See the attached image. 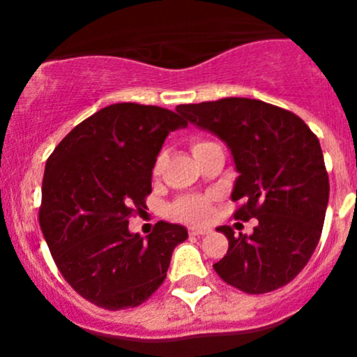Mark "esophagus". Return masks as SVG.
<instances>
[{"instance_id":"esophagus-1","label":"esophagus","mask_w":357,"mask_h":357,"mask_svg":"<svg viewBox=\"0 0 357 357\" xmlns=\"http://www.w3.org/2000/svg\"><path fill=\"white\" fill-rule=\"evenodd\" d=\"M188 231H190V235L200 236V235H207L208 229L207 228H202V226H192V228H190Z\"/></svg>"}]
</instances>
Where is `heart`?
<instances>
[{
  "label": "heart",
  "mask_w": 357,
  "mask_h": 357,
  "mask_svg": "<svg viewBox=\"0 0 357 357\" xmlns=\"http://www.w3.org/2000/svg\"><path fill=\"white\" fill-rule=\"evenodd\" d=\"M205 143L208 142H195L192 143V152L199 150L200 146H204ZM171 214L174 218L185 219V221L190 222H199V221H205V219L211 215V199L208 197H202V195H186L181 197L171 205Z\"/></svg>",
  "instance_id": "b5f03b06"
}]
</instances>
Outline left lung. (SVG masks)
Wrapping results in <instances>:
<instances>
[{
  "label": "left lung",
  "mask_w": 357,
  "mask_h": 357,
  "mask_svg": "<svg viewBox=\"0 0 357 357\" xmlns=\"http://www.w3.org/2000/svg\"><path fill=\"white\" fill-rule=\"evenodd\" d=\"M188 122L231 150L238 172L235 219H257L252 235L219 226L229 247L214 269L245 294H268L304 269L321 236L330 183L319 139L301 117L261 100L178 105Z\"/></svg>",
  "instance_id": "8db88e82"
}]
</instances>
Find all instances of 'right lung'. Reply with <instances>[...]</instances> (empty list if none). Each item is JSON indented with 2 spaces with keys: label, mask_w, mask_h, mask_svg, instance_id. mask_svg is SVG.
<instances>
[{
  "label": "right lung",
  "mask_w": 357,
  "mask_h": 357,
  "mask_svg": "<svg viewBox=\"0 0 357 357\" xmlns=\"http://www.w3.org/2000/svg\"><path fill=\"white\" fill-rule=\"evenodd\" d=\"M176 112L114 103L75 126L46 162L39 226L56 268L86 301L109 311L136 307L167 276L171 255L188 238L158 221L146 236L129 231L152 193V169Z\"/></svg>",
  "instance_id": "right-lung-1"
}]
</instances>
